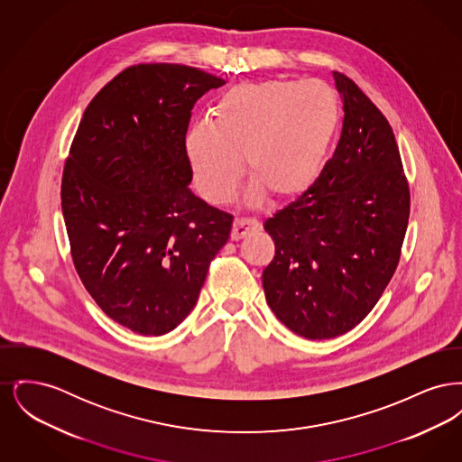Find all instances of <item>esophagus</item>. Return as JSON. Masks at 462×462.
<instances>
[{
  "label": "esophagus",
  "instance_id": "esophagus-1",
  "mask_svg": "<svg viewBox=\"0 0 462 462\" xmlns=\"http://www.w3.org/2000/svg\"><path fill=\"white\" fill-rule=\"evenodd\" d=\"M262 225L256 220L249 218H236L234 220V228H232V241H241L242 237L260 232Z\"/></svg>",
  "mask_w": 462,
  "mask_h": 462
}]
</instances>
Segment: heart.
I'll return each instance as SVG.
<instances>
[{"instance_id": "b5f03b06", "label": "heart", "mask_w": 462, "mask_h": 462, "mask_svg": "<svg viewBox=\"0 0 462 462\" xmlns=\"http://www.w3.org/2000/svg\"><path fill=\"white\" fill-rule=\"evenodd\" d=\"M339 119V98L322 81L277 78L225 91L211 123H196L185 140L200 194L217 204L230 198L244 155L254 198L301 196L324 168Z\"/></svg>"}]
</instances>
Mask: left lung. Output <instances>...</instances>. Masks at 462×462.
Here are the masks:
<instances>
[{"mask_svg":"<svg viewBox=\"0 0 462 462\" xmlns=\"http://www.w3.org/2000/svg\"><path fill=\"white\" fill-rule=\"evenodd\" d=\"M343 132L313 185L264 221L275 256L264 298L298 336L330 339L358 326L392 281L411 192L395 134L371 98L334 72Z\"/></svg>","mask_w":462,"mask_h":462,"instance_id":"left-lung-1","label":"left lung"}]
</instances>
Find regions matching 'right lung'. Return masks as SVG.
Wrapping results in <instances>:
<instances>
[{
	"instance_id": "obj_1",
	"label": "right lung",
	"mask_w": 462,
	"mask_h": 462,
	"mask_svg": "<svg viewBox=\"0 0 462 462\" xmlns=\"http://www.w3.org/2000/svg\"><path fill=\"white\" fill-rule=\"evenodd\" d=\"M221 78L180 64L119 72L83 114L62 175L70 254L117 324L161 336L198 303L234 217L192 194L190 110Z\"/></svg>"
}]
</instances>
